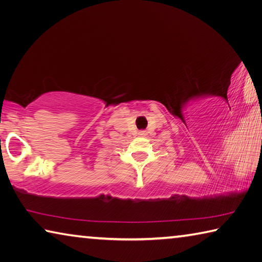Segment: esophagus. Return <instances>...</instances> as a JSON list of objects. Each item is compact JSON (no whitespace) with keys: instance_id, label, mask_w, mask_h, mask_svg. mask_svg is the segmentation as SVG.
Returning a JSON list of instances; mask_svg holds the SVG:
<instances>
[{"instance_id":"1","label":"esophagus","mask_w":262,"mask_h":262,"mask_svg":"<svg viewBox=\"0 0 262 262\" xmlns=\"http://www.w3.org/2000/svg\"><path fill=\"white\" fill-rule=\"evenodd\" d=\"M140 135H145V132H140Z\"/></svg>"}]
</instances>
